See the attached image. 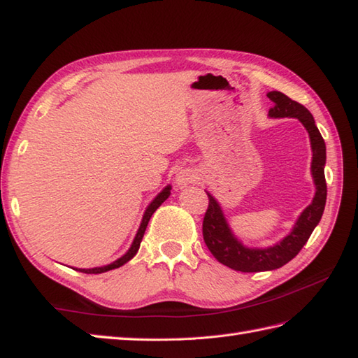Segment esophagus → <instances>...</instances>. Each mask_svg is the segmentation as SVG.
I'll return each instance as SVG.
<instances>
[{"mask_svg": "<svg viewBox=\"0 0 358 358\" xmlns=\"http://www.w3.org/2000/svg\"><path fill=\"white\" fill-rule=\"evenodd\" d=\"M195 172L191 169H180L175 175V186L178 189H185L187 186H191L192 183H195Z\"/></svg>", "mask_w": 358, "mask_h": 358, "instance_id": "34e87169", "label": "esophagus"}]
</instances>
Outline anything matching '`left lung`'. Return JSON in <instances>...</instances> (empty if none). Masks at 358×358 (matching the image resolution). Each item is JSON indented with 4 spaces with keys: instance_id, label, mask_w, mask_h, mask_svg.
I'll use <instances>...</instances> for the list:
<instances>
[{
    "instance_id": "1",
    "label": "left lung",
    "mask_w": 358,
    "mask_h": 358,
    "mask_svg": "<svg viewBox=\"0 0 358 358\" xmlns=\"http://www.w3.org/2000/svg\"><path fill=\"white\" fill-rule=\"evenodd\" d=\"M268 98L273 103L268 113L271 118H296L309 134L310 149H313L310 172H313L315 185V195L313 203L301 212L292 231L283 240L268 248H248L234 235L222 206L214 199V195L206 192L209 196V206L203 220L204 243L220 263L240 272L272 271L291 262L306 245L315 226L320 223L326 204V192H328L324 180L326 144L315 126L314 117L305 106L291 100L278 90L268 92Z\"/></svg>"
}]
</instances>
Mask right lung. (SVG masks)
I'll list each match as a JSON object with an SVG mask.
<instances>
[{
  "label": "right lung",
  "mask_w": 358,
  "mask_h": 358,
  "mask_svg": "<svg viewBox=\"0 0 358 358\" xmlns=\"http://www.w3.org/2000/svg\"><path fill=\"white\" fill-rule=\"evenodd\" d=\"M171 189H172V186L167 185V186L163 189V191L159 192V194L155 196V199L149 203V206L146 208V210H144L143 218H141V223H140V227H138V231H136V234H135V238H134V241H132V245H131V248L127 249V252H126L123 257L117 258L115 262H112V263L106 264V266H100V268L77 269V271L85 272V273H101V272H108V271H112V269H117V268H120V266L126 264L129 260H131V258H134L135 254L138 252L140 243H141V240H143L144 231H146V227H148V223H149V220H150L152 214H154V212H155L159 206H162V203H164L167 199H169Z\"/></svg>",
  "instance_id": "1"
}]
</instances>
